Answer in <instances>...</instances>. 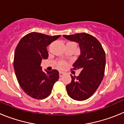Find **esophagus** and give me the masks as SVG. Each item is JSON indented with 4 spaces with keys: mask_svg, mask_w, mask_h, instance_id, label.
I'll return each mask as SVG.
<instances>
[{
    "mask_svg": "<svg viewBox=\"0 0 124 124\" xmlns=\"http://www.w3.org/2000/svg\"><path fill=\"white\" fill-rule=\"evenodd\" d=\"M64 75V73L62 71H60V77H62Z\"/></svg>",
    "mask_w": 124,
    "mask_h": 124,
    "instance_id": "esophagus-1",
    "label": "esophagus"
}]
</instances>
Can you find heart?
<instances>
[{
	"label": "heart",
	"instance_id": "b5f03b06",
	"mask_svg": "<svg viewBox=\"0 0 124 124\" xmlns=\"http://www.w3.org/2000/svg\"><path fill=\"white\" fill-rule=\"evenodd\" d=\"M58 66L60 68L63 69L65 68L66 66H67V63L66 61H61L58 64Z\"/></svg>",
	"mask_w": 124,
	"mask_h": 124
}]
</instances>
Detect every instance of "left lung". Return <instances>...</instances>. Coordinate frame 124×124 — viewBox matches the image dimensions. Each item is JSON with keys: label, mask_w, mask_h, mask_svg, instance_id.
<instances>
[{"label": "left lung", "mask_w": 124, "mask_h": 124, "mask_svg": "<svg viewBox=\"0 0 124 124\" xmlns=\"http://www.w3.org/2000/svg\"><path fill=\"white\" fill-rule=\"evenodd\" d=\"M63 37L79 43L81 54L72 70L81 69L78 76L71 75V82L66 86L68 94L76 101H84L92 96L104 76L106 53L97 38L86 33Z\"/></svg>", "instance_id": "left-lung-1"}]
</instances>
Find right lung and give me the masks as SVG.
Masks as SVG:
<instances>
[{"mask_svg": "<svg viewBox=\"0 0 124 124\" xmlns=\"http://www.w3.org/2000/svg\"><path fill=\"white\" fill-rule=\"evenodd\" d=\"M61 35L49 36L31 32L24 36L15 51L14 67L20 86L27 95L36 99L50 96L54 83L59 79V72L43 71L41 60L47 59V46Z\"/></svg>", "mask_w": 124, "mask_h": 124, "instance_id": "add662e5", "label": "right lung"}]
</instances>
